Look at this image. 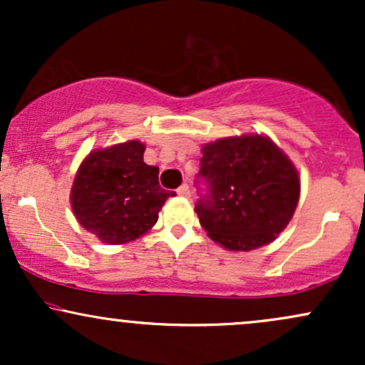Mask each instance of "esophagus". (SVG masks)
<instances>
[{"label":"esophagus","instance_id":"34e87169","mask_svg":"<svg viewBox=\"0 0 365 365\" xmlns=\"http://www.w3.org/2000/svg\"><path fill=\"white\" fill-rule=\"evenodd\" d=\"M177 194L182 195V197H190V188H188L187 183H183L182 187L177 188Z\"/></svg>","mask_w":365,"mask_h":365}]
</instances>
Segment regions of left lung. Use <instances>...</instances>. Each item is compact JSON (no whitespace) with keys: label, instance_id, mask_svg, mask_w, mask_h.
<instances>
[{"label":"left lung","instance_id":"left-lung-1","mask_svg":"<svg viewBox=\"0 0 365 365\" xmlns=\"http://www.w3.org/2000/svg\"><path fill=\"white\" fill-rule=\"evenodd\" d=\"M199 178L207 185L195 204L200 225L235 252L271 244L290 223L300 197L299 171L259 133L204 145Z\"/></svg>","mask_w":365,"mask_h":365}]
</instances>
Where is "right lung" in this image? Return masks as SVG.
<instances>
[{
  "instance_id": "add662e5",
  "label": "right lung",
  "mask_w": 365,
  "mask_h": 365,
  "mask_svg": "<svg viewBox=\"0 0 365 365\" xmlns=\"http://www.w3.org/2000/svg\"><path fill=\"white\" fill-rule=\"evenodd\" d=\"M139 140L92 150L75 175L70 202L87 232L108 245L128 244L148 233L168 197L159 168L144 163Z\"/></svg>"
}]
</instances>
